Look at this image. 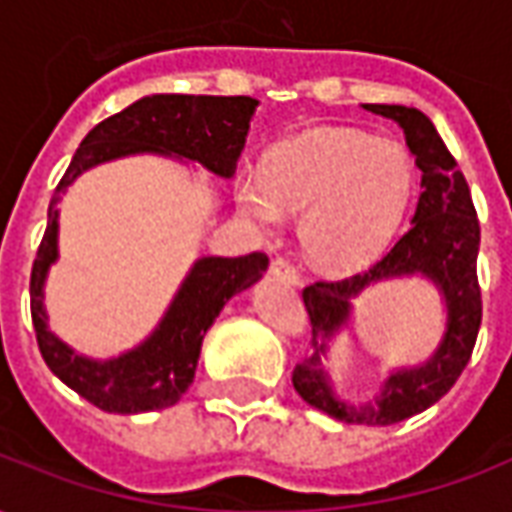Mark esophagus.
Listing matches in <instances>:
<instances>
[{
  "label": "esophagus",
  "mask_w": 512,
  "mask_h": 512,
  "mask_svg": "<svg viewBox=\"0 0 512 512\" xmlns=\"http://www.w3.org/2000/svg\"><path fill=\"white\" fill-rule=\"evenodd\" d=\"M271 274H274L277 279H282V282H288V285H299L301 282L296 266H293L290 260H282V257L271 263Z\"/></svg>",
  "instance_id": "34e87169"
}]
</instances>
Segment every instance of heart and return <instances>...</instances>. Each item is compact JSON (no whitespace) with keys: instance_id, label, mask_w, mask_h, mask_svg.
<instances>
[{"instance_id":"b5f03b06","label":"heart","mask_w":512,"mask_h":512,"mask_svg":"<svg viewBox=\"0 0 512 512\" xmlns=\"http://www.w3.org/2000/svg\"><path fill=\"white\" fill-rule=\"evenodd\" d=\"M417 189L406 147L354 128H312L268 150L233 180L238 211L260 230L301 213L304 252L323 268L365 266L395 238Z\"/></svg>"}]
</instances>
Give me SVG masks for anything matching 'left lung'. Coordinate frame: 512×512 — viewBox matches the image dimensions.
<instances>
[{"label": "left lung", "instance_id": "left-lung-1", "mask_svg": "<svg viewBox=\"0 0 512 512\" xmlns=\"http://www.w3.org/2000/svg\"><path fill=\"white\" fill-rule=\"evenodd\" d=\"M367 112L389 117L406 134L408 150L422 169V194L408 233L378 257L373 266L345 279H321L304 288L315 354L293 370V386L312 408L340 422L395 425L430 408L458 381L477 343L483 299L477 285L480 222L469 183L441 142L439 131L414 106L365 104ZM422 273L442 290L448 304V329L428 363L396 371L385 382L376 404L351 407L333 395L322 356L336 329L350 317V299L381 278Z\"/></svg>", "mask_w": 512, "mask_h": 512}]
</instances>
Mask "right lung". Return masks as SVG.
<instances>
[{"mask_svg":"<svg viewBox=\"0 0 512 512\" xmlns=\"http://www.w3.org/2000/svg\"><path fill=\"white\" fill-rule=\"evenodd\" d=\"M255 109L257 101L249 95H147L98 123L84 136L71 167L65 169L51 197L49 224L32 263V323L51 373L101 411L142 414L175 406L194 381L205 332L235 293L252 288L263 277L268 257L263 252L200 257L145 343L115 359H87L51 332L43 307V282L60 255V194L95 164L134 153L189 158L219 178H233Z\"/></svg>","mask_w":512,"mask_h":512,"instance_id":"right-lung-1","label":"right lung"}]
</instances>
